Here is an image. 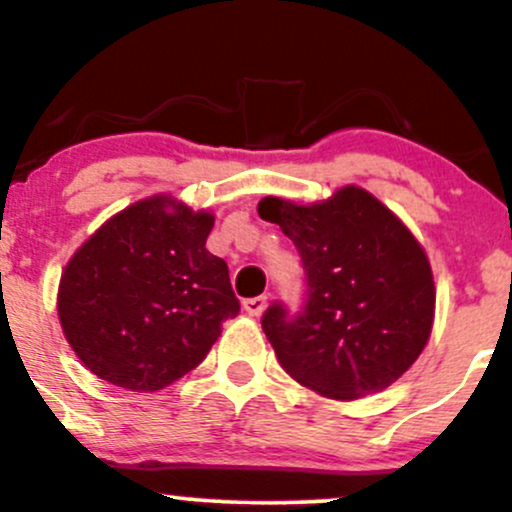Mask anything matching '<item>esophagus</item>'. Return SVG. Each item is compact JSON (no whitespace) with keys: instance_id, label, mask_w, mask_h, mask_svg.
<instances>
[{"instance_id":"obj_1","label":"esophagus","mask_w":512,"mask_h":512,"mask_svg":"<svg viewBox=\"0 0 512 512\" xmlns=\"http://www.w3.org/2000/svg\"><path fill=\"white\" fill-rule=\"evenodd\" d=\"M264 308H267V296H255V298H245L243 301V310L252 317L262 315Z\"/></svg>"}]
</instances>
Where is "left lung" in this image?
Returning a JSON list of instances; mask_svg holds the SVG:
<instances>
[{
    "label": "left lung",
    "instance_id": "obj_1",
    "mask_svg": "<svg viewBox=\"0 0 512 512\" xmlns=\"http://www.w3.org/2000/svg\"><path fill=\"white\" fill-rule=\"evenodd\" d=\"M257 214L301 255L305 303L289 315L272 303L262 330L293 380L332 399L390 387L431 337L436 286L419 240L361 187L327 202L264 197Z\"/></svg>",
    "mask_w": 512,
    "mask_h": 512
}]
</instances>
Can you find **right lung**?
I'll list each match as a JSON object with an SVG mask.
<instances>
[{"mask_svg": "<svg viewBox=\"0 0 512 512\" xmlns=\"http://www.w3.org/2000/svg\"><path fill=\"white\" fill-rule=\"evenodd\" d=\"M209 211L168 195L122 209L64 267L57 313L93 375L132 392L175 383L240 313L228 267L207 250Z\"/></svg>", "mask_w": 512, "mask_h": 512, "instance_id": "right-lung-1", "label": "right lung"}]
</instances>
